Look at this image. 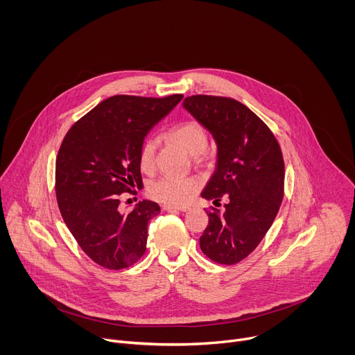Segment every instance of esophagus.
<instances>
[{"label":"esophagus","mask_w":355,"mask_h":355,"mask_svg":"<svg viewBox=\"0 0 355 355\" xmlns=\"http://www.w3.org/2000/svg\"><path fill=\"white\" fill-rule=\"evenodd\" d=\"M163 209L167 211V212H174V211L187 212V211H189V207H185V205H182V207H177V205H164Z\"/></svg>","instance_id":"1"}]
</instances>
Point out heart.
<instances>
[{
    "label": "heart",
    "mask_w": 355,
    "mask_h": 355,
    "mask_svg": "<svg viewBox=\"0 0 355 355\" xmlns=\"http://www.w3.org/2000/svg\"><path fill=\"white\" fill-rule=\"evenodd\" d=\"M170 137L189 156H199L208 146V135L200 123L195 121H187L170 130ZM157 140L147 137L139 153V164L141 171L151 173L156 166ZM198 189V182L193 178H175L162 177L147 184V193L160 202L168 205H180Z\"/></svg>",
    "instance_id": "b5f03b06"
}]
</instances>
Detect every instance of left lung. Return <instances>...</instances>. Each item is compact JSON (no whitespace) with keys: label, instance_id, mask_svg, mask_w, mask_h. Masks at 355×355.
<instances>
[{"label":"left lung","instance_id":"obj_1","mask_svg":"<svg viewBox=\"0 0 355 355\" xmlns=\"http://www.w3.org/2000/svg\"><path fill=\"white\" fill-rule=\"evenodd\" d=\"M214 137L216 168L200 196L214 204L225 198V212H208L199 237L212 261L232 266L254 250L271 227L284 198L281 147L268 126L233 98L192 95L182 104Z\"/></svg>","mask_w":355,"mask_h":355}]
</instances>
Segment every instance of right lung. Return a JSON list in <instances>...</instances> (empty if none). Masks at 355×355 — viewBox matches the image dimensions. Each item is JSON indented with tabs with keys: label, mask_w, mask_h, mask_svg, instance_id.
Listing matches in <instances>:
<instances>
[{
	"label": "right lung",
	"mask_w": 355,
	"mask_h": 355,
	"mask_svg": "<svg viewBox=\"0 0 355 355\" xmlns=\"http://www.w3.org/2000/svg\"><path fill=\"white\" fill-rule=\"evenodd\" d=\"M181 99V94L111 96L77 121L60 146L58 205L78 245L101 267L122 270L144 254L147 225L160 207L143 199L123 214L119 196L143 187L139 153L144 137Z\"/></svg>",
	"instance_id": "right-lung-1"
}]
</instances>
